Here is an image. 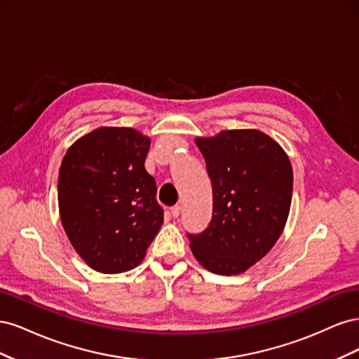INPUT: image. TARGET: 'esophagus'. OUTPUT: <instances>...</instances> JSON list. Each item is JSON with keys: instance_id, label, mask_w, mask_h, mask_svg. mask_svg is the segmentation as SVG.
I'll use <instances>...</instances> for the list:
<instances>
[{"instance_id": "1", "label": "esophagus", "mask_w": 359, "mask_h": 359, "mask_svg": "<svg viewBox=\"0 0 359 359\" xmlns=\"http://www.w3.org/2000/svg\"><path fill=\"white\" fill-rule=\"evenodd\" d=\"M180 212H181V206L180 205H175V206H172V208H170V214H172L173 219H177V217L180 215Z\"/></svg>"}]
</instances>
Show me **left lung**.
Segmentation results:
<instances>
[{
  "label": "left lung",
  "mask_w": 359,
  "mask_h": 359,
  "mask_svg": "<svg viewBox=\"0 0 359 359\" xmlns=\"http://www.w3.org/2000/svg\"><path fill=\"white\" fill-rule=\"evenodd\" d=\"M212 184V220L189 235L198 262L214 274L236 276L259 262L283 232L293 172L285 149L256 128L196 137Z\"/></svg>",
  "instance_id": "8db88e82"
}]
</instances>
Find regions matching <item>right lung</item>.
Here are the masks:
<instances>
[{
    "label": "right lung",
    "mask_w": 359,
    "mask_h": 359,
    "mask_svg": "<svg viewBox=\"0 0 359 359\" xmlns=\"http://www.w3.org/2000/svg\"><path fill=\"white\" fill-rule=\"evenodd\" d=\"M151 139L99 127L67 149L58 175L60 219L85 264L119 274L142 262L163 224L156 181L145 170Z\"/></svg>",
    "instance_id": "1"
}]
</instances>
